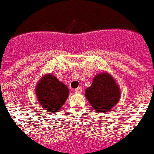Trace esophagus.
<instances>
[{"mask_svg":"<svg viewBox=\"0 0 154 154\" xmlns=\"http://www.w3.org/2000/svg\"><path fill=\"white\" fill-rule=\"evenodd\" d=\"M81 92H82V88L81 87H78L77 89H75V93H76V94H80Z\"/></svg>","mask_w":154,"mask_h":154,"instance_id":"1","label":"esophagus"}]
</instances>
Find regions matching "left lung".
I'll use <instances>...</instances> for the list:
<instances>
[{
  "mask_svg": "<svg viewBox=\"0 0 154 154\" xmlns=\"http://www.w3.org/2000/svg\"><path fill=\"white\" fill-rule=\"evenodd\" d=\"M85 96L98 114L110 112L120 99V89L109 73L97 75L90 87L85 90Z\"/></svg>",
  "mask_w": 154,
  "mask_h": 154,
  "instance_id": "8db88e82",
  "label": "left lung"
}]
</instances>
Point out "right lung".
Here are the masks:
<instances>
[{"label":"right lung","mask_w":154,"mask_h":154,"mask_svg":"<svg viewBox=\"0 0 154 154\" xmlns=\"http://www.w3.org/2000/svg\"><path fill=\"white\" fill-rule=\"evenodd\" d=\"M37 100L47 112H58L69 96V89L52 75H45L35 88Z\"/></svg>","instance_id":"obj_1"}]
</instances>
